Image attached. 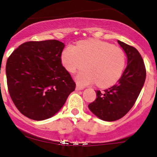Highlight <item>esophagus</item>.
<instances>
[{
    "mask_svg": "<svg viewBox=\"0 0 157 157\" xmlns=\"http://www.w3.org/2000/svg\"><path fill=\"white\" fill-rule=\"evenodd\" d=\"M75 89H76V90H77V91L83 90V89H84V87H82V86H80L79 85H77V86H76Z\"/></svg>",
    "mask_w": 157,
    "mask_h": 157,
    "instance_id": "1",
    "label": "esophagus"
}]
</instances>
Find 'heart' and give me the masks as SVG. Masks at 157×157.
<instances>
[{"label": "heart", "mask_w": 157, "mask_h": 157, "mask_svg": "<svg viewBox=\"0 0 157 157\" xmlns=\"http://www.w3.org/2000/svg\"><path fill=\"white\" fill-rule=\"evenodd\" d=\"M62 62L69 72L78 73L75 80L81 86L96 82L97 86L106 87L119 80L126 65L123 51L109 43L101 41H81L77 45H68L62 53Z\"/></svg>", "instance_id": "obj_1"}]
</instances>
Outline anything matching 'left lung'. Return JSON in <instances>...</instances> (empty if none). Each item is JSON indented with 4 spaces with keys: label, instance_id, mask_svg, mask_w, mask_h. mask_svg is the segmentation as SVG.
Wrapping results in <instances>:
<instances>
[{
    "label": "left lung",
    "instance_id": "obj_1",
    "mask_svg": "<svg viewBox=\"0 0 157 157\" xmlns=\"http://www.w3.org/2000/svg\"><path fill=\"white\" fill-rule=\"evenodd\" d=\"M127 57V65L117 83L102 92L96 91L97 98L89 105L98 119L107 122L118 120L135 104L146 80V68L141 55L135 48L118 41Z\"/></svg>",
    "mask_w": 157,
    "mask_h": 157
}]
</instances>
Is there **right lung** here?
Instances as JSON below:
<instances>
[{"label":"right lung","instance_id":"obj_1","mask_svg":"<svg viewBox=\"0 0 157 157\" xmlns=\"http://www.w3.org/2000/svg\"><path fill=\"white\" fill-rule=\"evenodd\" d=\"M65 44L57 40L28 41L6 64L9 94L21 113L44 120L62 109L75 83L62 64Z\"/></svg>","mask_w":157,"mask_h":157}]
</instances>
